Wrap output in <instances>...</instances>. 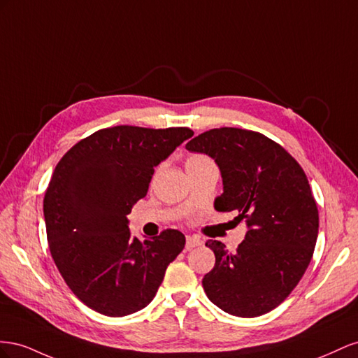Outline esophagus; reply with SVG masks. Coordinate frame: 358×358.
Returning a JSON list of instances; mask_svg holds the SVG:
<instances>
[{"label":"esophagus","mask_w":358,"mask_h":358,"mask_svg":"<svg viewBox=\"0 0 358 358\" xmlns=\"http://www.w3.org/2000/svg\"><path fill=\"white\" fill-rule=\"evenodd\" d=\"M202 244V240H199L198 237H190L187 236L186 238V249H193V248H198Z\"/></svg>","instance_id":"esophagus-1"}]
</instances>
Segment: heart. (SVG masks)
Masks as SVG:
<instances>
[{"label": "heart", "instance_id": "1", "mask_svg": "<svg viewBox=\"0 0 358 358\" xmlns=\"http://www.w3.org/2000/svg\"><path fill=\"white\" fill-rule=\"evenodd\" d=\"M210 157L206 155H201V152H195V155H190L186 160V168H192V166H199L203 165V163H210Z\"/></svg>", "mask_w": 358, "mask_h": 358}]
</instances>
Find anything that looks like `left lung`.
<instances>
[{
  "label": "left lung",
  "mask_w": 358,
  "mask_h": 358,
  "mask_svg": "<svg viewBox=\"0 0 358 358\" xmlns=\"http://www.w3.org/2000/svg\"><path fill=\"white\" fill-rule=\"evenodd\" d=\"M189 151L217 163V211L237 210L248 232L234 253L208 240L216 264L203 275L207 297L227 313L253 318L288 297L309 267L320 216L308 177L278 142L253 130L220 127L193 138Z\"/></svg>",
  "instance_id": "1"
}]
</instances>
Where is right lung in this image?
<instances>
[{
  "instance_id": "right-lung-1",
  "label": "right lung",
  "mask_w": 358,
  "mask_h": 358,
  "mask_svg": "<svg viewBox=\"0 0 358 358\" xmlns=\"http://www.w3.org/2000/svg\"><path fill=\"white\" fill-rule=\"evenodd\" d=\"M190 136L189 127H108L80 139L58 162L43 199L49 250L67 287L90 309L106 316L144 309L185 249L177 229L131 238L127 214L147 195L155 166Z\"/></svg>"
}]
</instances>
